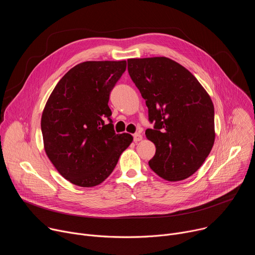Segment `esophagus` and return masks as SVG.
Returning <instances> with one entry per match:
<instances>
[{
	"instance_id": "34e87169",
	"label": "esophagus",
	"mask_w": 255,
	"mask_h": 255,
	"mask_svg": "<svg viewBox=\"0 0 255 255\" xmlns=\"http://www.w3.org/2000/svg\"><path fill=\"white\" fill-rule=\"evenodd\" d=\"M142 139V135L140 134V133H135L134 135H133V140L135 141V142H138V141H140Z\"/></svg>"
}]
</instances>
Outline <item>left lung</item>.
I'll return each instance as SVG.
<instances>
[{
  "instance_id": "1",
  "label": "left lung",
  "mask_w": 255,
  "mask_h": 255,
  "mask_svg": "<svg viewBox=\"0 0 255 255\" xmlns=\"http://www.w3.org/2000/svg\"><path fill=\"white\" fill-rule=\"evenodd\" d=\"M131 80L148 108L156 147L150 168L160 177L183 180L204 163L215 141L214 106L191 72L167 57L127 60Z\"/></svg>"
}]
</instances>
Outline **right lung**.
Masks as SVG:
<instances>
[{
	"label": "right lung",
	"mask_w": 255,
	"mask_h": 255,
	"mask_svg": "<svg viewBox=\"0 0 255 255\" xmlns=\"http://www.w3.org/2000/svg\"><path fill=\"white\" fill-rule=\"evenodd\" d=\"M126 61H86L55 86L41 117L45 152L71 184L90 188L112 173L133 137L116 134L108 103Z\"/></svg>",
	"instance_id": "1"
}]
</instances>
